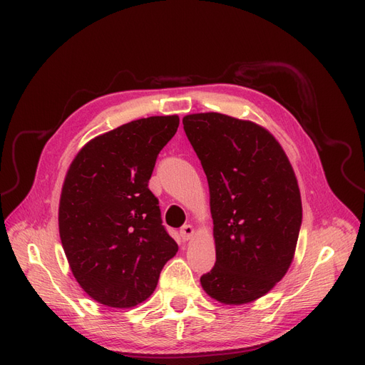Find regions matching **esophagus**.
Masks as SVG:
<instances>
[{"label":"esophagus","mask_w":365,"mask_h":365,"mask_svg":"<svg viewBox=\"0 0 365 365\" xmlns=\"http://www.w3.org/2000/svg\"><path fill=\"white\" fill-rule=\"evenodd\" d=\"M194 232H195L194 227L190 225H185V226L180 227V237H182L183 241H189L190 238L194 237Z\"/></svg>","instance_id":"esophagus-1"}]
</instances>
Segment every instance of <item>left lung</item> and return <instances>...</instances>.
<instances>
[{
	"label": "left lung",
	"instance_id": "1",
	"mask_svg": "<svg viewBox=\"0 0 365 365\" xmlns=\"http://www.w3.org/2000/svg\"><path fill=\"white\" fill-rule=\"evenodd\" d=\"M183 128L210 189L216 263L201 277L208 296L242 304L269 292L293 262L302 200L293 167L263 127L217 112Z\"/></svg>",
	"mask_w": 365,
	"mask_h": 365
}]
</instances>
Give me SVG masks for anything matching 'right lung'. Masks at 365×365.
Returning <instances> with one entry per match:
<instances>
[{
	"label": "right lung",
	"mask_w": 365,
	"mask_h": 365,
	"mask_svg": "<svg viewBox=\"0 0 365 365\" xmlns=\"http://www.w3.org/2000/svg\"><path fill=\"white\" fill-rule=\"evenodd\" d=\"M178 115L127 123L90 140L62 187L59 234L81 289L110 308L146 300L178 244L163 225L148 182Z\"/></svg>",
	"instance_id": "1"
}]
</instances>
